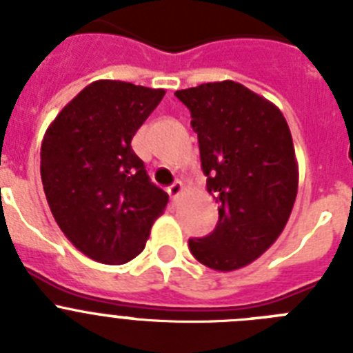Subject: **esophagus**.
Masks as SVG:
<instances>
[{
  "instance_id": "esophagus-1",
  "label": "esophagus",
  "mask_w": 353,
  "mask_h": 353,
  "mask_svg": "<svg viewBox=\"0 0 353 353\" xmlns=\"http://www.w3.org/2000/svg\"><path fill=\"white\" fill-rule=\"evenodd\" d=\"M182 191H183V183L180 182V180H176V182H173L170 187H168V194L171 196V199H173V201H176V199H179V196L182 194Z\"/></svg>"
}]
</instances>
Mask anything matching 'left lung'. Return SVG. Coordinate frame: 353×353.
<instances>
[{
    "mask_svg": "<svg viewBox=\"0 0 353 353\" xmlns=\"http://www.w3.org/2000/svg\"><path fill=\"white\" fill-rule=\"evenodd\" d=\"M174 95L191 111L207 189L219 205L214 232L189 239V249L214 270L242 269L281 235L297 198L288 123L272 102L235 81Z\"/></svg>",
    "mask_w": 353,
    "mask_h": 353,
    "instance_id": "left-lung-1",
    "label": "left lung"
}]
</instances>
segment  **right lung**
Listing matches in <instances>:
<instances>
[{"label":"right lung","instance_id":"right-lung-1","mask_svg":"<svg viewBox=\"0 0 353 353\" xmlns=\"http://www.w3.org/2000/svg\"><path fill=\"white\" fill-rule=\"evenodd\" d=\"M164 90L95 81L46 130L40 174L52 217L83 254L121 265L145 249L168 192L150 182L130 141Z\"/></svg>","mask_w":353,"mask_h":353}]
</instances>
